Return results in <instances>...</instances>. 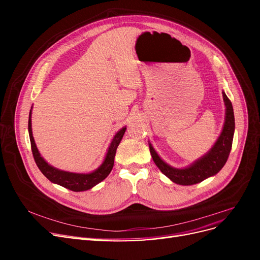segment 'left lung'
Returning a JSON list of instances; mask_svg holds the SVG:
<instances>
[{
  "label": "left lung",
  "instance_id": "8db88e82",
  "mask_svg": "<svg viewBox=\"0 0 260 260\" xmlns=\"http://www.w3.org/2000/svg\"><path fill=\"white\" fill-rule=\"evenodd\" d=\"M222 96L225 106V115L221 133H220L215 144L211 146L209 151L205 155L200 157L199 159L193 161L191 165L184 168L172 167L162 160L161 157L155 151L153 145L148 143L149 152H151L156 166L172 182L180 185H192L200 183L205 179L217 175L224 166L232 147L235 121L232 103L225 95L224 91H222Z\"/></svg>",
  "mask_w": 260,
  "mask_h": 260
}]
</instances>
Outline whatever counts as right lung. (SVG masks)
<instances>
[{
  "instance_id": "right-lung-1",
  "label": "right lung",
  "mask_w": 260,
  "mask_h": 260,
  "mask_svg": "<svg viewBox=\"0 0 260 260\" xmlns=\"http://www.w3.org/2000/svg\"><path fill=\"white\" fill-rule=\"evenodd\" d=\"M32 109V107H31ZM31 109L29 113V121H28V131H29V138H30V143H31V149H32L34 158L36 160V164L38 168L40 169L42 174L48 178L51 182L58 184L60 186H64L70 191L74 192H82L90 190L93 186H95L100 182H102L109 174L114 167V159L117 147L119 145L120 141L124 135V131L127 127L121 128L114 136L111 144L108 146V149L106 152V155L104 157L103 162L101 164V166L98 167L95 170H93L88 174H78V172H70L60 170L58 168L53 167L46 161L43 157L41 156L40 152L36 145L35 139L32 136V125H31Z\"/></svg>"
}]
</instances>
